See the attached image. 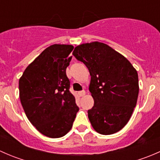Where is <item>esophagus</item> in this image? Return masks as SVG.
<instances>
[{
  "instance_id": "esophagus-1",
  "label": "esophagus",
  "mask_w": 160,
  "mask_h": 160,
  "mask_svg": "<svg viewBox=\"0 0 160 160\" xmlns=\"http://www.w3.org/2000/svg\"><path fill=\"white\" fill-rule=\"evenodd\" d=\"M85 93H86V92H85V90H81V91H79L78 92V95L80 97H83L84 96Z\"/></svg>"
}]
</instances>
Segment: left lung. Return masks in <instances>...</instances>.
Masks as SVG:
<instances>
[{
	"label": "left lung",
	"mask_w": 160,
	"mask_h": 160,
	"mask_svg": "<svg viewBox=\"0 0 160 160\" xmlns=\"http://www.w3.org/2000/svg\"><path fill=\"white\" fill-rule=\"evenodd\" d=\"M72 55L89 70L94 101L88 118L96 132L111 135L129 121L138 95V72L125 56L98 42L77 46Z\"/></svg>",
	"instance_id": "1"
}]
</instances>
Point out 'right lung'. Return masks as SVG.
Masks as SVG:
<instances>
[{"label":"right lung","mask_w":160,"mask_h":160,"mask_svg":"<svg viewBox=\"0 0 160 160\" xmlns=\"http://www.w3.org/2000/svg\"><path fill=\"white\" fill-rule=\"evenodd\" d=\"M72 49L71 45L50 46L28 66L19 80L21 103L27 118L49 138L68 133L79 111L66 73Z\"/></svg>","instance_id":"add662e5"}]
</instances>
